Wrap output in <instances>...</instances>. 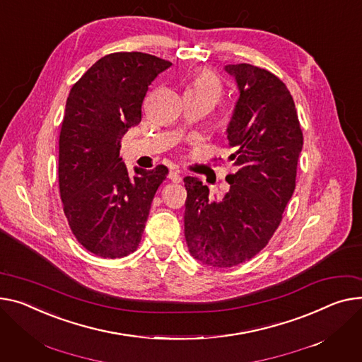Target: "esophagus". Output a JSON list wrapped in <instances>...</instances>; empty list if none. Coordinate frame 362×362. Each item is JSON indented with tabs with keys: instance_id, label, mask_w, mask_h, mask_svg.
<instances>
[{
	"instance_id": "esophagus-1",
	"label": "esophagus",
	"mask_w": 362,
	"mask_h": 362,
	"mask_svg": "<svg viewBox=\"0 0 362 362\" xmlns=\"http://www.w3.org/2000/svg\"><path fill=\"white\" fill-rule=\"evenodd\" d=\"M168 179H170L175 183H180L182 182V177H180L179 172H175V170H172L170 173H168Z\"/></svg>"
}]
</instances>
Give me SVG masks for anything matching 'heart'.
<instances>
[{
    "label": "heart",
    "instance_id": "1",
    "mask_svg": "<svg viewBox=\"0 0 362 362\" xmlns=\"http://www.w3.org/2000/svg\"><path fill=\"white\" fill-rule=\"evenodd\" d=\"M185 94L195 95V98L204 99L214 106L221 100L224 87L220 77L215 72L211 69H201L189 81Z\"/></svg>",
    "mask_w": 362,
    "mask_h": 362
}]
</instances>
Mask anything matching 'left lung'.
I'll return each instance as SVG.
<instances>
[{
    "label": "left lung",
    "mask_w": 362,
    "mask_h": 362,
    "mask_svg": "<svg viewBox=\"0 0 362 362\" xmlns=\"http://www.w3.org/2000/svg\"><path fill=\"white\" fill-rule=\"evenodd\" d=\"M240 98L228 125V157L237 172L220 202L198 177L183 179L187 190L185 237L190 255L215 268L255 257L282 221L296 189L303 131L293 95L271 71L250 64L227 65ZM221 160V158H220Z\"/></svg>",
    "instance_id": "8db88e82"
}]
</instances>
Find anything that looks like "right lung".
Wrapping results in <instances>:
<instances>
[{
	"instance_id": "add662e5",
	"label": "right lung",
	"mask_w": 362,
	"mask_h": 362,
	"mask_svg": "<svg viewBox=\"0 0 362 362\" xmlns=\"http://www.w3.org/2000/svg\"><path fill=\"white\" fill-rule=\"evenodd\" d=\"M172 65L142 52L100 58L72 86L59 134V195L77 242L105 259L139 246L151 202L168 168H135L129 179L120 139L141 122L148 86Z\"/></svg>"
}]
</instances>
